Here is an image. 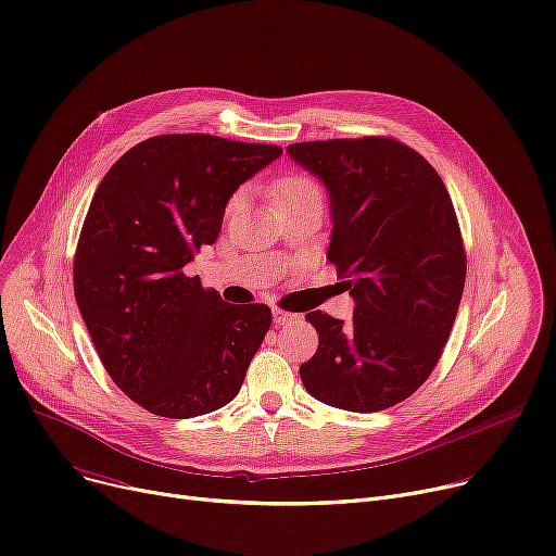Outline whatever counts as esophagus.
Instances as JSON below:
<instances>
[{"instance_id": "esophagus-1", "label": "esophagus", "mask_w": 556, "mask_h": 556, "mask_svg": "<svg viewBox=\"0 0 556 556\" xmlns=\"http://www.w3.org/2000/svg\"><path fill=\"white\" fill-rule=\"evenodd\" d=\"M273 320H275V325H288V323H295L298 316H295V313H288V311L275 308V311H273Z\"/></svg>"}]
</instances>
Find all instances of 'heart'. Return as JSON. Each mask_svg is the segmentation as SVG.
Listing matches in <instances>:
<instances>
[{
  "instance_id": "b5f03b06",
  "label": "heart",
  "mask_w": 556,
  "mask_h": 556,
  "mask_svg": "<svg viewBox=\"0 0 556 556\" xmlns=\"http://www.w3.org/2000/svg\"><path fill=\"white\" fill-rule=\"evenodd\" d=\"M311 190H318V186L313 184L308 177L288 175V177H283V179H279V181L275 184V204H277V208H279V206H283V204H288V202H293V200L306 195V192H311ZM238 204H240V195L231 198V202H229L227 208L233 211V208H238Z\"/></svg>"
}]
</instances>
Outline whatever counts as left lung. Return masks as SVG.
Listing matches in <instances>:
<instances>
[{
    "instance_id": "left-lung-1",
    "label": "left lung",
    "mask_w": 556,
    "mask_h": 556,
    "mask_svg": "<svg viewBox=\"0 0 556 556\" xmlns=\"http://www.w3.org/2000/svg\"><path fill=\"white\" fill-rule=\"evenodd\" d=\"M331 204L327 258L354 298L350 323L306 313L318 352L300 366L308 395L375 414L414 395L437 368L466 283L450 192L416 150L393 138L288 144Z\"/></svg>"
}]
</instances>
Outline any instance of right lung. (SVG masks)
Wrapping results in <instances>:
<instances>
[{
	"label": "right lung",
	"instance_id": "obj_1",
	"mask_svg": "<svg viewBox=\"0 0 556 556\" xmlns=\"http://www.w3.org/2000/svg\"><path fill=\"white\" fill-rule=\"evenodd\" d=\"M281 156L277 144L167 134L115 161L86 213L75 298L117 389L150 414L229 404L270 329L265 304H227L186 265L220 233L229 198Z\"/></svg>",
	"mask_w": 556,
	"mask_h": 556
}]
</instances>
